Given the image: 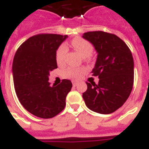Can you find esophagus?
I'll return each instance as SVG.
<instances>
[{
  "mask_svg": "<svg viewBox=\"0 0 149 149\" xmlns=\"http://www.w3.org/2000/svg\"><path fill=\"white\" fill-rule=\"evenodd\" d=\"M77 84H78V83L77 81H72V86H77Z\"/></svg>",
  "mask_w": 149,
  "mask_h": 149,
  "instance_id": "34e87169",
  "label": "esophagus"
}]
</instances>
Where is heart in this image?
Masks as SVG:
<instances>
[{"mask_svg":"<svg viewBox=\"0 0 149 149\" xmlns=\"http://www.w3.org/2000/svg\"><path fill=\"white\" fill-rule=\"evenodd\" d=\"M71 46L84 56L85 60H90L91 58V54L93 52V47L92 44L85 38L81 37H77L71 41ZM68 52V48L65 44H62L58 47L56 51V61L58 65H63L65 63V56ZM86 70L84 68L69 67L63 72V77L67 79H78Z\"/></svg>","mask_w":149,"mask_h":149,"instance_id":"heart-1","label":"heart"}]
</instances>
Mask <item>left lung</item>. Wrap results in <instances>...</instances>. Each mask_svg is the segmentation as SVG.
<instances>
[{
	"mask_svg": "<svg viewBox=\"0 0 149 149\" xmlns=\"http://www.w3.org/2000/svg\"><path fill=\"white\" fill-rule=\"evenodd\" d=\"M97 52L92 76L99 83L86 82L83 93L85 104L91 111L108 114L125 104L133 88L134 60L126 43L114 34L102 31H88L83 36Z\"/></svg>",
	"mask_w": 149,
	"mask_h": 149,
	"instance_id": "8db88e82",
	"label": "left lung"
}]
</instances>
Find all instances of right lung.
<instances>
[{"mask_svg": "<svg viewBox=\"0 0 149 149\" xmlns=\"http://www.w3.org/2000/svg\"><path fill=\"white\" fill-rule=\"evenodd\" d=\"M66 38L57 34L31 36L20 45L14 57L15 93L22 106L38 118H53L65 108L72 83L63 79L58 86H51L49 75L57 68L56 51Z\"/></svg>", "mask_w": 149, "mask_h": 149, "instance_id": "1", "label": "right lung"}]
</instances>
